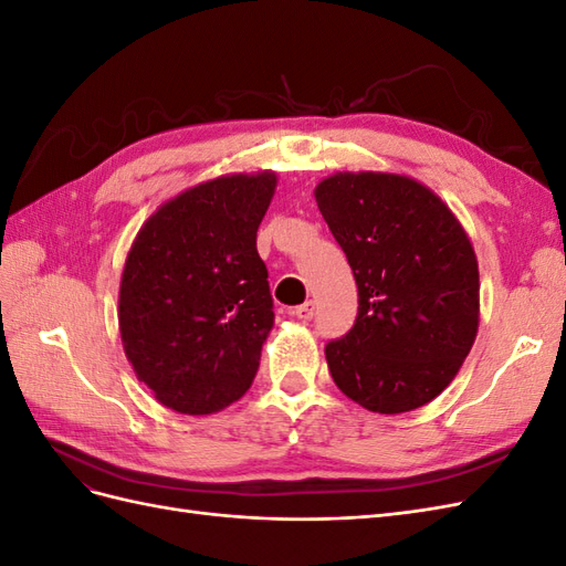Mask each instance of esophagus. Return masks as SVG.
<instances>
[{"label":"esophagus","mask_w":566,"mask_h":566,"mask_svg":"<svg viewBox=\"0 0 566 566\" xmlns=\"http://www.w3.org/2000/svg\"><path fill=\"white\" fill-rule=\"evenodd\" d=\"M293 314H295L300 321H312V318H314V302H304V304L295 306Z\"/></svg>","instance_id":"34e87169"}]
</instances>
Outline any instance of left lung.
Returning <instances> with one entry per match:
<instances>
[{
  "instance_id": "obj_1",
  "label": "left lung",
  "mask_w": 566,
  "mask_h": 566,
  "mask_svg": "<svg viewBox=\"0 0 566 566\" xmlns=\"http://www.w3.org/2000/svg\"><path fill=\"white\" fill-rule=\"evenodd\" d=\"M358 287L352 331L325 345L335 385L373 413H406L451 385L479 325V269L453 212L422 184L380 172L316 186Z\"/></svg>"
}]
</instances>
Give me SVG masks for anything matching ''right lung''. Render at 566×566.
Instances as JSON below:
<instances>
[{
  "instance_id": "right-lung-1",
  "label": "right lung",
  "mask_w": 566,
  "mask_h": 566,
  "mask_svg": "<svg viewBox=\"0 0 566 566\" xmlns=\"http://www.w3.org/2000/svg\"><path fill=\"white\" fill-rule=\"evenodd\" d=\"M276 177L235 175L188 188L153 214L119 283L125 354L156 399L208 416L250 389L273 328L256 252Z\"/></svg>"
}]
</instances>
